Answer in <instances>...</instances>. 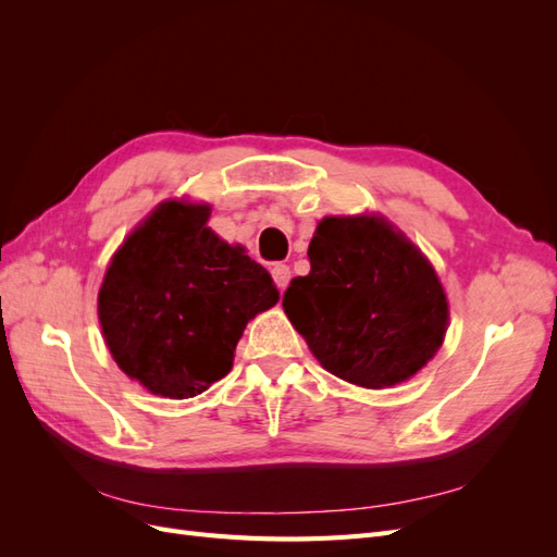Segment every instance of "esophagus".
Wrapping results in <instances>:
<instances>
[{
    "instance_id": "esophagus-1",
    "label": "esophagus",
    "mask_w": 557,
    "mask_h": 557,
    "mask_svg": "<svg viewBox=\"0 0 557 557\" xmlns=\"http://www.w3.org/2000/svg\"><path fill=\"white\" fill-rule=\"evenodd\" d=\"M272 278H274L278 290H285V288H288V283H290V267L288 264H274L272 267Z\"/></svg>"
}]
</instances>
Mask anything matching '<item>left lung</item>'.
I'll return each mask as SVG.
<instances>
[{
	"label": "left lung",
	"mask_w": 557,
	"mask_h": 557,
	"mask_svg": "<svg viewBox=\"0 0 557 557\" xmlns=\"http://www.w3.org/2000/svg\"><path fill=\"white\" fill-rule=\"evenodd\" d=\"M309 260L283 311L330 374L379 391L432 360L448 327L446 293L423 252L385 218H323Z\"/></svg>",
	"instance_id": "1"
}]
</instances>
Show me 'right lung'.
Here are the masks:
<instances>
[{"instance_id":"add662e5","label":"right lung","mask_w":557,"mask_h":557,"mask_svg":"<svg viewBox=\"0 0 557 557\" xmlns=\"http://www.w3.org/2000/svg\"><path fill=\"white\" fill-rule=\"evenodd\" d=\"M209 213L162 201L115 250L99 288L113 360L153 395L188 399L221 381L248 320L278 301L267 269L213 234Z\"/></svg>"}]
</instances>
